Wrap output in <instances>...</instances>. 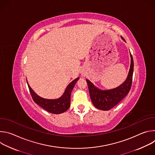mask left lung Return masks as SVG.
Masks as SVG:
<instances>
[{
    "label": "left lung",
    "instance_id": "left-lung-1",
    "mask_svg": "<svg viewBox=\"0 0 155 155\" xmlns=\"http://www.w3.org/2000/svg\"><path fill=\"white\" fill-rule=\"evenodd\" d=\"M121 38L123 41H126L121 36ZM130 65L128 75L126 80L118 87L113 89L103 90L94 86L89 80L86 79L91 99L93 105L97 108L104 110V111L109 110L121 101L129 92L131 87L134 71V61L130 52Z\"/></svg>",
    "mask_w": 155,
    "mask_h": 155
}]
</instances>
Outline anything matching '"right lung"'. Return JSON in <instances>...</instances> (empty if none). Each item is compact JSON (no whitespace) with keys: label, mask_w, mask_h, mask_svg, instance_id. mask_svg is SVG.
Returning <instances> with one entry per match:
<instances>
[{"label":"right lung","mask_w":155,"mask_h":155,"mask_svg":"<svg viewBox=\"0 0 155 155\" xmlns=\"http://www.w3.org/2000/svg\"><path fill=\"white\" fill-rule=\"evenodd\" d=\"M79 77L71 82L65 88L63 94L58 99H48L38 96L33 90L27 81L29 91L34 101L40 107L53 114H60L67 111L71 105V96L73 88Z\"/></svg>","instance_id":"1"}]
</instances>
